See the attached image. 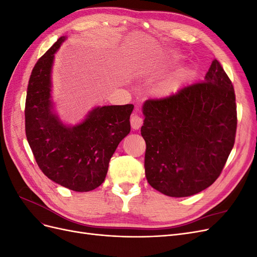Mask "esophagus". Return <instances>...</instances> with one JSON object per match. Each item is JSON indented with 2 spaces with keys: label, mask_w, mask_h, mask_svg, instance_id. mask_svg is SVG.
Masks as SVG:
<instances>
[{
  "label": "esophagus",
  "mask_w": 257,
  "mask_h": 257,
  "mask_svg": "<svg viewBox=\"0 0 257 257\" xmlns=\"http://www.w3.org/2000/svg\"><path fill=\"white\" fill-rule=\"evenodd\" d=\"M144 123V120L143 118L139 114L137 113H134L132 114L131 116V125H132V128L133 130H139L141 128V126L143 125Z\"/></svg>",
  "instance_id": "1"
}]
</instances>
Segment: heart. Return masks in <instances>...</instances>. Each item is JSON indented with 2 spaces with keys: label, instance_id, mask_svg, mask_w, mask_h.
Returning a JSON list of instances; mask_svg holds the SVG:
<instances>
[{
  "label": "heart",
  "instance_id": "obj_1",
  "mask_svg": "<svg viewBox=\"0 0 257 257\" xmlns=\"http://www.w3.org/2000/svg\"><path fill=\"white\" fill-rule=\"evenodd\" d=\"M186 79V74L184 72H178L173 76L168 77L167 79L163 80L157 88L159 95L168 96L172 95L179 88L181 87Z\"/></svg>",
  "mask_w": 257,
  "mask_h": 257
}]
</instances>
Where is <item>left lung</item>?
Here are the masks:
<instances>
[{
  "instance_id": "obj_1",
  "label": "left lung",
  "mask_w": 257,
  "mask_h": 257,
  "mask_svg": "<svg viewBox=\"0 0 257 257\" xmlns=\"http://www.w3.org/2000/svg\"><path fill=\"white\" fill-rule=\"evenodd\" d=\"M143 111L145 173L153 189L186 197L219 178L237 130L234 87L219 61H212L204 81L148 99Z\"/></svg>"
}]
</instances>
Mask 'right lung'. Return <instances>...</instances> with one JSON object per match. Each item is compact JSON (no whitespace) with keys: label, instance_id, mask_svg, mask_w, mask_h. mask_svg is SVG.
<instances>
[{"label":"right lung","instance_id":"right-lung-1","mask_svg":"<svg viewBox=\"0 0 257 257\" xmlns=\"http://www.w3.org/2000/svg\"><path fill=\"white\" fill-rule=\"evenodd\" d=\"M62 36L30 76L26 99V135L35 161L50 180L76 192H89L105 180L116 147L131 131L134 105L96 107L81 123L67 126L53 111L51 68Z\"/></svg>","mask_w":257,"mask_h":257}]
</instances>
